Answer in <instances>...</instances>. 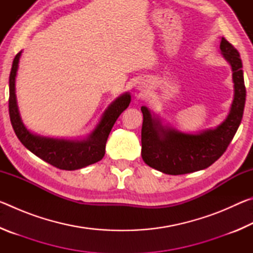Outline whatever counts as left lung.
<instances>
[{"label":"left lung","instance_id":"1","mask_svg":"<svg viewBox=\"0 0 253 253\" xmlns=\"http://www.w3.org/2000/svg\"><path fill=\"white\" fill-rule=\"evenodd\" d=\"M221 53L232 69L233 101L229 115L214 129L199 134H185L164 126L156 115L143 106L142 157L148 166L169 175L187 174L211 166L219 160L241 124L246 104V85L242 61L238 50L224 38Z\"/></svg>","mask_w":253,"mask_h":253}]
</instances>
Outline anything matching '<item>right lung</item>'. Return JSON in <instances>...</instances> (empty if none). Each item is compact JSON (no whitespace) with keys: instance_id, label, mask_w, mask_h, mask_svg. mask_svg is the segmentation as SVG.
Returning a JSON list of instances; mask_svg holds the SVG:
<instances>
[{"instance_id":"add662e5","label":"right lung","mask_w":253,"mask_h":253,"mask_svg":"<svg viewBox=\"0 0 253 253\" xmlns=\"http://www.w3.org/2000/svg\"><path fill=\"white\" fill-rule=\"evenodd\" d=\"M22 51L15 55L8 79L10 98H8V113L12 127L20 142L34 155L49 163L54 168L66 170H75L99 162L105 155L106 142L109 132L124 110L130 104L131 97L126 92L118 97L107 107L99 123L87 138L81 140L58 139L32 134L24 126L20 117L15 96V77L19 68V61Z\"/></svg>"}]
</instances>
